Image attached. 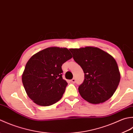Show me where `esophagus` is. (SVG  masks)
<instances>
[{
  "mask_svg": "<svg viewBox=\"0 0 133 133\" xmlns=\"http://www.w3.org/2000/svg\"><path fill=\"white\" fill-rule=\"evenodd\" d=\"M70 82H71V83H76V78H72V79L70 80Z\"/></svg>",
  "mask_w": 133,
  "mask_h": 133,
  "instance_id": "esophagus-1",
  "label": "esophagus"
}]
</instances>
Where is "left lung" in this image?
<instances>
[{
	"instance_id": "left-lung-1",
	"label": "left lung",
	"mask_w": 133,
	"mask_h": 133,
	"mask_svg": "<svg viewBox=\"0 0 133 133\" xmlns=\"http://www.w3.org/2000/svg\"><path fill=\"white\" fill-rule=\"evenodd\" d=\"M69 50L84 73V80L78 87L80 95L92 104L109 99L117 89L121 78L115 59L97 48L88 46Z\"/></svg>"
}]
</instances>
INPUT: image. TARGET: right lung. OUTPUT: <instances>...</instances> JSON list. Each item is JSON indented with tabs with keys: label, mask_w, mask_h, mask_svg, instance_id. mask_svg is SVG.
<instances>
[{
	"label": "right lung",
	"mask_w": 133,
	"mask_h": 133,
	"mask_svg": "<svg viewBox=\"0 0 133 133\" xmlns=\"http://www.w3.org/2000/svg\"><path fill=\"white\" fill-rule=\"evenodd\" d=\"M72 57L66 48L50 47L35 54L27 63L22 83L28 96L42 106L60 100L68 83L62 76V65Z\"/></svg>",
	"instance_id": "1"
}]
</instances>
